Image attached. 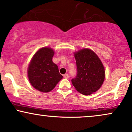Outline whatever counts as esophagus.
<instances>
[{"label":"esophagus","mask_w":132,"mask_h":132,"mask_svg":"<svg viewBox=\"0 0 132 132\" xmlns=\"http://www.w3.org/2000/svg\"><path fill=\"white\" fill-rule=\"evenodd\" d=\"M64 78H66V79H68L69 78V75H68V74H66V75H64Z\"/></svg>","instance_id":"esophagus-1"}]
</instances>
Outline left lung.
<instances>
[{"mask_svg": "<svg viewBox=\"0 0 132 132\" xmlns=\"http://www.w3.org/2000/svg\"><path fill=\"white\" fill-rule=\"evenodd\" d=\"M77 75L72 79V85L79 92L88 95L96 92L105 79V69L98 56L88 48L76 52Z\"/></svg>", "mask_w": 132, "mask_h": 132, "instance_id": "8db88e82", "label": "left lung"}]
</instances>
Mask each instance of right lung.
<instances>
[{"mask_svg": "<svg viewBox=\"0 0 132 132\" xmlns=\"http://www.w3.org/2000/svg\"><path fill=\"white\" fill-rule=\"evenodd\" d=\"M54 54L51 48H41L34 54L28 66L30 84L40 92L51 91L63 78L57 66L52 61Z\"/></svg>", "mask_w": 132, "mask_h": 132, "instance_id": "obj_1", "label": "right lung"}]
</instances>
